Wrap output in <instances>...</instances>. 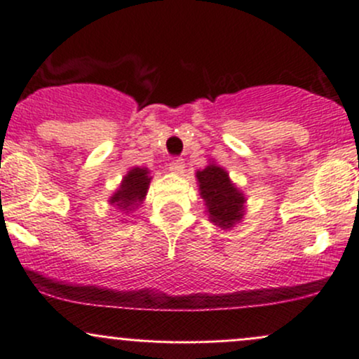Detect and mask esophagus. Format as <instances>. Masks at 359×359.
I'll return each mask as SVG.
<instances>
[{"mask_svg":"<svg viewBox=\"0 0 359 359\" xmlns=\"http://www.w3.org/2000/svg\"><path fill=\"white\" fill-rule=\"evenodd\" d=\"M170 172L172 173H177V175H180V173H184V168H186V165H184L182 159H175V161H172L168 165Z\"/></svg>","mask_w":359,"mask_h":359,"instance_id":"esophagus-1","label":"esophagus"}]
</instances>
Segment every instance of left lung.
<instances>
[{
  "mask_svg": "<svg viewBox=\"0 0 359 359\" xmlns=\"http://www.w3.org/2000/svg\"><path fill=\"white\" fill-rule=\"evenodd\" d=\"M196 184L206 215L213 226L233 229L247 213V196L231 180L226 168L210 161L205 168L196 170Z\"/></svg>",
  "mask_w": 359,
  "mask_h": 359,
  "instance_id": "obj_1",
  "label": "left lung"
}]
</instances>
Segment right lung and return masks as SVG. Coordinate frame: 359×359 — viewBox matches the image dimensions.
<instances>
[{"instance_id":"obj_1","label":"right lung","mask_w":359,"mask_h":359,"mask_svg":"<svg viewBox=\"0 0 359 359\" xmlns=\"http://www.w3.org/2000/svg\"><path fill=\"white\" fill-rule=\"evenodd\" d=\"M151 170L146 166H133L123 177L118 189L111 194L109 205L121 213H133L146 200L151 184Z\"/></svg>"}]
</instances>
